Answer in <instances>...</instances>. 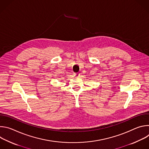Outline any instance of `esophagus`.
I'll return each instance as SVG.
<instances>
[{
  "instance_id": "1",
  "label": "esophagus",
  "mask_w": 149,
  "mask_h": 149,
  "mask_svg": "<svg viewBox=\"0 0 149 149\" xmlns=\"http://www.w3.org/2000/svg\"><path fill=\"white\" fill-rule=\"evenodd\" d=\"M74 76H75V77H79V73H78V72H76V73H74Z\"/></svg>"
}]
</instances>
